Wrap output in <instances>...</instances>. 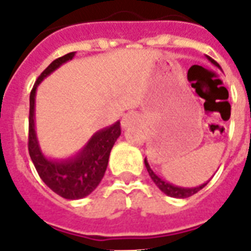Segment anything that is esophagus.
I'll list each match as a JSON object with an SVG mask.
<instances>
[{"label": "esophagus", "mask_w": 251, "mask_h": 251, "mask_svg": "<svg viewBox=\"0 0 251 251\" xmlns=\"http://www.w3.org/2000/svg\"><path fill=\"white\" fill-rule=\"evenodd\" d=\"M140 120H138V116H136L135 114H128L123 118L122 120V126L123 128H127V127H131L132 124H137Z\"/></svg>", "instance_id": "esophagus-1"}]
</instances>
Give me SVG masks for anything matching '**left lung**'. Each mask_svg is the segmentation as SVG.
I'll use <instances>...</instances> for the list:
<instances>
[{"instance_id": "left-lung-1", "label": "left lung", "mask_w": 251, "mask_h": 251, "mask_svg": "<svg viewBox=\"0 0 251 251\" xmlns=\"http://www.w3.org/2000/svg\"><path fill=\"white\" fill-rule=\"evenodd\" d=\"M207 59L211 62L212 65H215L216 67H219L220 69V66L218 65V62H215L214 59H212V58H210V57H207ZM144 162H145L146 170H148V172H149V175H150V177H151V180L155 182V185H157L164 194H167V196H170V197L188 198V197H190V196H193V194L197 193V192H200V190H201L203 186L207 185L208 181L205 182V184H202V185H200V186H196V188H181V186L172 185V184H170V182H167V181H164V180L160 179L159 176H157L155 174H154L153 170L150 168V166H149V163H148L146 158Z\"/></svg>"}]
</instances>
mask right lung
<instances>
[{
    "label": "right lung",
    "mask_w": 251,
    "mask_h": 251,
    "mask_svg": "<svg viewBox=\"0 0 251 251\" xmlns=\"http://www.w3.org/2000/svg\"><path fill=\"white\" fill-rule=\"evenodd\" d=\"M75 51L57 58L37 77L29 94V128H28V151L36 171L46 185L58 196L66 200H80L91 194L105 175L109 163L110 151L116 138L120 136V122L94 133L84 149L76 157L63 160H51L41 153L35 132V96L36 89L46 76L67 61Z\"/></svg>",
    "instance_id": "add662e5"
}]
</instances>
